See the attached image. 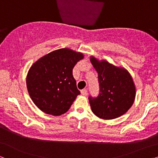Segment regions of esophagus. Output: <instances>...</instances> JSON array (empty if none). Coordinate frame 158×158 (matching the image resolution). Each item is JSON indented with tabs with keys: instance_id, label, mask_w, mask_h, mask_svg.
<instances>
[{
	"instance_id": "obj_1",
	"label": "esophagus",
	"mask_w": 158,
	"mask_h": 158,
	"mask_svg": "<svg viewBox=\"0 0 158 158\" xmlns=\"http://www.w3.org/2000/svg\"><path fill=\"white\" fill-rule=\"evenodd\" d=\"M81 94H82L83 96H87V94H88L87 89H81Z\"/></svg>"
}]
</instances>
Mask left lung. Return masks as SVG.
<instances>
[{"mask_svg": "<svg viewBox=\"0 0 158 158\" xmlns=\"http://www.w3.org/2000/svg\"><path fill=\"white\" fill-rule=\"evenodd\" d=\"M90 62L98 73L100 88L98 98H89L92 112L105 120L125 114L136 97V87L131 75L124 67L114 66L94 56H90Z\"/></svg>", "mask_w": 158, "mask_h": 158, "instance_id": "obj_1", "label": "left lung"}]
</instances>
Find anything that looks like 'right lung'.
Returning a JSON list of instances; mask_svg holds the SVG:
<instances>
[{"label":"right lung","mask_w":158,"mask_h":158,"mask_svg":"<svg viewBox=\"0 0 158 158\" xmlns=\"http://www.w3.org/2000/svg\"><path fill=\"white\" fill-rule=\"evenodd\" d=\"M83 58L82 52L61 48L45 55L31 65L27 75V87L40 110L54 116L69 110L80 94L73 68Z\"/></svg>","instance_id":"right-lung-1"}]
</instances>
